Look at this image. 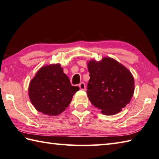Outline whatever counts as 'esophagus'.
<instances>
[{
    "label": "esophagus",
    "instance_id": "34e87169",
    "mask_svg": "<svg viewBox=\"0 0 159 159\" xmlns=\"http://www.w3.org/2000/svg\"><path fill=\"white\" fill-rule=\"evenodd\" d=\"M79 87L80 89H81V90H85V83H84L83 82L80 83L79 84Z\"/></svg>",
    "mask_w": 159,
    "mask_h": 159
}]
</instances>
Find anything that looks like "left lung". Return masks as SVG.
Instances as JSON below:
<instances>
[{"label": "left lung", "instance_id": "obj_1", "mask_svg": "<svg viewBox=\"0 0 159 159\" xmlns=\"http://www.w3.org/2000/svg\"><path fill=\"white\" fill-rule=\"evenodd\" d=\"M90 79L88 96L92 104L103 114L111 116L122 110L131 101L134 80L130 71L110 57L88 62Z\"/></svg>", "mask_w": 159, "mask_h": 159}]
</instances>
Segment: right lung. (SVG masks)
Wrapping results in <instances>:
<instances>
[{
  "label": "right lung",
  "instance_id": "add662e5",
  "mask_svg": "<svg viewBox=\"0 0 159 159\" xmlns=\"http://www.w3.org/2000/svg\"><path fill=\"white\" fill-rule=\"evenodd\" d=\"M79 89L71 85L58 63L40 68L29 85L30 101L37 111L48 116H57L65 110Z\"/></svg>",
  "mask_w": 159,
  "mask_h": 159
}]
</instances>
